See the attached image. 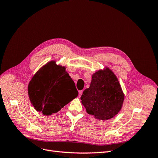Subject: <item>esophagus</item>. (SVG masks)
Instances as JSON below:
<instances>
[{"label":"esophagus","instance_id":"1","mask_svg":"<svg viewBox=\"0 0 158 158\" xmlns=\"http://www.w3.org/2000/svg\"><path fill=\"white\" fill-rule=\"evenodd\" d=\"M78 93H79V96H81V95H82V93H83V90L79 91Z\"/></svg>","mask_w":158,"mask_h":158}]
</instances>
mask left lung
Returning a JSON list of instances; mask_svg holds the SVG:
<instances>
[{"label": "left lung", "mask_w": 158, "mask_h": 158, "mask_svg": "<svg viewBox=\"0 0 158 158\" xmlns=\"http://www.w3.org/2000/svg\"><path fill=\"white\" fill-rule=\"evenodd\" d=\"M124 98L117 76L109 68L99 70L92 75L89 88L84 91L80 98L86 112L102 121L118 114Z\"/></svg>", "instance_id": "8db88e82"}]
</instances>
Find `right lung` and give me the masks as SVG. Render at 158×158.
<instances>
[{"label": "right lung", "instance_id": "add662e5", "mask_svg": "<svg viewBox=\"0 0 158 158\" xmlns=\"http://www.w3.org/2000/svg\"><path fill=\"white\" fill-rule=\"evenodd\" d=\"M28 95L37 111L51 115L77 97L78 92L64 66L51 61L33 76L28 85Z\"/></svg>", "mask_w": 158, "mask_h": 158}]
</instances>
